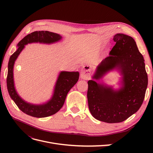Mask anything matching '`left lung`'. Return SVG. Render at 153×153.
Returning a JSON list of instances; mask_svg holds the SVG:
<instances>
[{"label":"left lung","instance_id":"8db88e82","mask_svg":"<svg viewBox=\"0 0 153 153\" xmlns=\"http://www.w3.org/2000/svg\"><path fill=\"white\" fill-rule=\"evenodd\" d=\"M61 39L62 37L59 34L52 32L46 30L33 32L24 37L18 43V50L10 57L8 63V71L6 79L8 92L18 108L30 116L38 118L45 117L57 113L62 106L68 92L78 80L79 73L78 72L66 71L60 73L52 99L43 105H32L27 103L22 100L15 90L13 80V66L15 61L22 50L25 47V45L28 43L39 42L41 43L50 44L57 42ZM89 110L92 116L96 119L94 114V113L96 112L95 108H90Z\"/></svg>","mask_w":153,"mask_h":153}]
</instances>
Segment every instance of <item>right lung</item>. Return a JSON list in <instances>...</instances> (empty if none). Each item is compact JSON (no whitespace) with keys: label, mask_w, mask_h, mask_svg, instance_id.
<instances>
[{"label":"right lung","mask_w":153,"mask_h":153,"mask_svg":"<svg viewBox=\"0 0 153 153\" xmlns=\"http://www.w3.org/2000/svg\"><path fill=\"white\" fill-rule=\"evenodd\" d=\"M109 57L101 64L96 79L115 68L120 69L123 87L117 91L91 80L88 84L89 108H95L96 119L108 123H121L140 108L148 84L143 57L131 36L117 34Z\"/></svg>","instance_id":"add662e5"}]
</instances>
